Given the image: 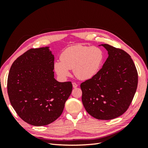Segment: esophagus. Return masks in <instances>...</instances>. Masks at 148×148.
Masks as SVG:
<instances>
[{
  "instance_id": "esophagus-1",
  "label": "esophagus",
  "mask_w": 148,
  "mask_h": 148,
  "mask_svg": "<svg viewBox=\"0 0 148 148\" xmlns=\"http://www.w3.org/2000/svg\"><path fill=\"white\" fill-rule=\"evenodd\" d=\"M72 84H73V87L74 88H76L77 87H78V84H77L76 83H72Z\"/></svg>"
}]
</instances>
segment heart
<instances>
[{
    "label": "heart",
    "mask_w": 148,
    "mask_h": 148,
    "mask_svg": "<svg viewBox=\"0 0 148 148\" xmlns=\"http://www.w3.org/2000/svg\"><path fill=\"white\" fill-rule=\"evenodd\" d=\"M104 60V52L96 46L77 45L67 48L62 53L61 60L55 62L54 70L61 78H65L73 70L75 77L81 80L92 78L97 73Z\"/></svg>",
    "instance_id": "b5f03b06"
}]
</instances>
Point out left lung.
Listing matches in <instances>:
<instances>
[{
	"instance_id": "obj_1",
	"label": "left lung",
	"mask_w": 148,
	"mask_h": 148,
	"mask_svg": "<svg viewBox=\"0 0 148 148\" xmlns=\"http://www.w3.org/2000/svg\"><path fill=\"white\" fill-rule=\"evenodd\" d=\"M108 52L102 69L80 85L82 102L87 112L99 120H111L128 109L138 85V73L128 53L107 44Z\"/></svg>"
}]
</instances>
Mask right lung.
<instances>
[{
  "mask_svg": "<svg viewBox=\"0 0 148 148\" xmlns=\"http://www.w3.org/2000/svg\"><path fill=\"white\" fill-rule=\"evenodd\" d=\"M54 56L49 47L31 49L14 61L7 80L13 108L34 126L50 124L61 115L72 91L71 82L54 78Z\"/></svg>",
  "mask_w": 148,
  "mask_h": 148,
  "instance_id": "obj_1",
  "label": "right lung"
}]
</instances>
